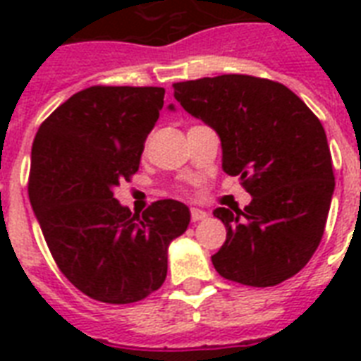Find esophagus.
Wrapping results in <instances>:
<instances>
[{"label": "esophagus", "mask_w": 361, "mask_h": 361, "mask_svg": "<svg viewBox=\"0 0 361 361\" xmlns=\"http://www.w3.org/2000/svg\"><path fill=\"white\" fill-rule=\"evenodd\" d=\"M206 217H208V214H206L204 209L191 208V221H195V223H197V221H202V219H206Z\"/></svg>", "instance_id": "1"}]
</instances>
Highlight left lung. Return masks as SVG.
I'll use <instances>...</instances> for the list:
<instances>
[{
    "label": "left lung",
    "instance_id": "obj_1",
    "mask_svg": "<svg viewBox=\"0 0 361 361\" xmlns=\"http://www.w3.org/2000/svg\"><path fill=\"white\" fill-rule=\"evenodd\" d=\"M176 101L221 138L223 170L252 200L217 208L226 241L212 257L221 277L274 286L296 275L317 251L336 189L319 118L279 82L221 75L174 84Z\"/></svg>",
    "mask_w": 361,
    "mask_h": 361
}]
</instances>
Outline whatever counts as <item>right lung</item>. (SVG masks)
Returning a JSON list of instances; mask_svg holds the SVG:
<instances>
[{"mask_svg": "<svg viewBox=\"0 0 361 361\" xmlns=\"http://www.w3.org/2000/svg\"><path fill=\"white\" fill-rule=\"evenodd\" d=\"M163 99V87L92 86L54 110L33 140L31 208L61 274L97 302L135 303L157 290L170 241L191 221L172 198L142 215L114 198L138 170Z\"/></svg>", "mask_w": 361, "mask_h": 361, "instance_id": "right-lung-1", "label": "right lung"}]
</instances>
